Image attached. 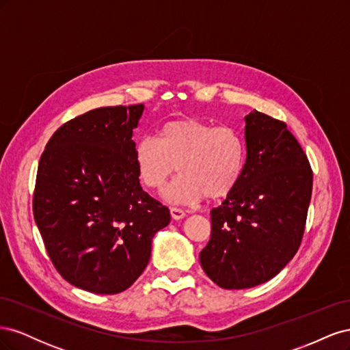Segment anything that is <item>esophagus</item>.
I'll list each match as a JSON object with an SVG mask.
<instances>
[{"mask_svg":"<svg viewBox=\"0 0 350 350\" xmlns=\"http://www.w3.org/2000/svg\"><path fill=\"white\" fill-rule=\"evenodd\" d=\"M171 216L174 220H181L185 217V211L178 207H171Z\"/></svg>","mask_w":350,"mask_h":350,"instance_id":"34e87169","label":"esophagus"}]
</instances>
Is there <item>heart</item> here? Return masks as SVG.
<instances>
[{"instance_id":"heart-1","label":"heart","mask_w":350,"mask_h":350,"mask_svg":"<svg viewBox=\"0 0 350 350\" xmlns=\"http://www.w3.org/2000/svg\"><path fill=\"white\" fill-rule=\"evenodd\" d=\"M137 175L144 187L162 189L176 171L181 172L165 191L174 204L217 200L234 191L247 163V144L234 126H215L197 118L166 122L157 139L143 137L134 147Z\"/></svg>"}]
</instances>
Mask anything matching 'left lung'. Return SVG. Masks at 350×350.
I'll list each match as a JSON object with an SVG mask.
<instances>
[{"instance_id":"left-lung-1","label":"left lung","mask_w":350,"mask_h":350,"mask_svg":"<svg viewBox=\"0 0 350 350\" xmlns=\"http://www.w3.org/2000/svg\"><path fill=\"white\" fill-rule=\"evenodd\" d=\"M247 163L234 191L210 211L204 273L224 289L276 276L298 251L312 193L306 154L286 124L254 109L245 116Z\"/></svg>"}]
</instances>
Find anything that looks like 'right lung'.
Segmentation results:
<instances>
[{"mask_svg": "<svg viewBox=\"0 0 350 350\" xmlns=\"http://www.w3.org/2000/svg\"><path fill=\"white\" fill-rule=\"evenodd\" d=\"M144 105L98 108L64 124L42 153L33 215L49 258L68 283L99 295L125 291L171 221L143 191L133 130Z\"/></svg>", "mask_w": 350, "mask_h": 350, "instance_id": "1", "label": "right lung"}]
</instances>
